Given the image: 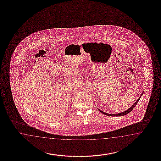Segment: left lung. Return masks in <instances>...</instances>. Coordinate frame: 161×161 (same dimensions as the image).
Returning a JSON list of instances; mask_svg holds the SVG:
<instances>
[{
    "mask_svg": "<svg viewBox=\"0 0 161 161\" xmlns=\"http://www.w3.org/2000/svg\"><path fill=\"white\" fill-rule=\"evenodd\" d=\"M141 97V96H140ZM140 99V97L137 100L136 102L135 103L133 104V105L131 107H130L129 109H128L127 110H126V111H124V112H122V113H118V114H108V113H104L103 111H101L99 109V111H100L102 113H103L104 114L106 115H108V116H111V117H115V116H122V115H125L127 114H128L131 111H132L133 109L135 108V107L136 106V104H137L138 103V102L139 101Z\"/></svg>",
    "mask_w": 161,
    "mask_h": 161,
    "instance_id": "left-lung-1",
    "label": "left lung"
}]
</instances>
